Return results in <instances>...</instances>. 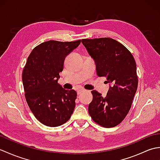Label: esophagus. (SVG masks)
Instances as JSON below:
<instances>
[{
    "label": "esophagus",
    "instance_id": "1",
    "mask_svg": "<svg viewBox=\"0 0 160 160\" xmlns=\"http://www.w3.org/2000/svg\"><path fill=\"white\" fill-rule=\"evenodd\" d=\"M84 91H86V90H85V89H78V95H80V94H81L82 93L84 92Z\"/></svg>",
    "mask_w": 160,
    "mask_h": 160
}]
</instances>
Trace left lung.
I'll use <instances>...</instances> for the list:
<instances>
[{
    "label": "left lung",
    "mask_w": 160,
    "mask_h": 160,
    "mask_svg": "<svg viewBox=\"0 0 160 160\" xmlns=\"http://www.w3.org/2000/svg\"><path fill=\"white\" fill-rule=\"evenodd\" d=\"M82 42L96 63L98 76L111 84L104 98L96 90L91 91L89 113L101 127H116L130 111L138 89L136 62L130 51L113 38L82 39Z\"/></svg>",
    "instance_id": "obj_1"
}]
</instances>
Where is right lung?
<instances>
[{
    "instance_id": "add662e5",
    "label": "right lung",
    "mask_w": 160,
    "mask_h": 160,
    "mask_svg": "<svg viewBox=\"0 0 160 160\" xmlns=\"http://www.w3.org/2000/svg\"><path fill=\"white\" fill-rule=\"evenodd\" d=\"M49 40L36 46L28 58L22 80L25 96L33 115L44 125L56 127L71 118L76 107L77 93L58 83L65 57L80 45Z\"/></svg>"
}]
</instances>
